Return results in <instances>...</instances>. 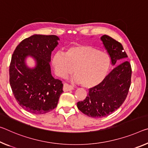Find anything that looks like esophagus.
Instances as JSON below:
<instances>
[{"label":"esophagus","mask_w":148,"mask_h":148,"mask_svg":"<svg viewBox=\"0 0 148 148\" xmlns=\"http://www.w3.org/2000/svg\"><path fill=\"white\" fill-rule=\"evenodd\" d=\"M74 89V88L71 86H70L69 84H68L67 83H64V86H63V91H69L70 90H72Z\"/></svg>","instance_id":"esophagus-1"}]
</instances>
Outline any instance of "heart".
<instances>
[{"label": "heart", "mask_w": 148, "mask_h": 148, "mask_svg": "<svg viewBox=\"0 0 148 148\" xmlns=\"http://www.w3.org/2000/svg\"><path fill=\"white\" fill-rule=\"evenodd\" d=\"M52 65L55 74L66 78L74 70V81L87 88H93L103 80L110 66L107 53L90 45L70 47L64 54L57 52L52 58Z\"/></svg>", "instance_id": "b5f03b06"}]
</instances>
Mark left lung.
<instances>
[{"label": "left lung", "instance_id": "obj_1", "mask_svg": "<svg viewBox=\"0 0 148 148\" xmlns=\"http://www.w3.org/2000/svg\"><path fill=\"white\" fill-rule=\"evenodd\" d=\"M110 55L112 65L128 57L120 42L109 36L101 37ZM132 69L128 61H124L110 72L101 82L89 90L86 98L77 103L78 109L93 118L107 116L118 109L127 97L131 84Z\"/></svg>", "mask_w": 148, "mask_h": 148}]
</instances>
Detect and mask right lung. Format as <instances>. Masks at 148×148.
<instances>
[{
    "instance_id": "add662e5",
    "label": "right lung",
    "mask_w": 148,
    "mask_h": 148,
    "mask_svg": "<svg viewBox=\"0 0 148 148\" xmlns=\"http://www.w3.org/2000/svg\"><path fill=\"white\" fill-rule=\"evenodd\" d=\"M58 40L54 35H34L21 41L12 56L9 69L12 91L18 104L31 113L52 111L63 92L62 81L52 76L49 64ZM29 55L36 60L34 69H29L25 63Z\"/></svg>"
}]
</instances>
